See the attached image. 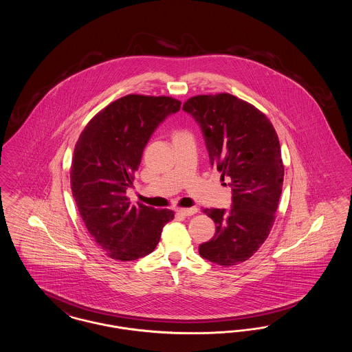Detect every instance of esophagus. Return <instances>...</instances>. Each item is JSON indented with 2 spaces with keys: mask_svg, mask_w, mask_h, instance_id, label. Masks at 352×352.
<instances>
[{
  "mask_svg": "<svg viewBox=\"0 0 352 352\" xmlns=\"http://www.w3.org/2000/svg\"><path fill=\"white\" fill-rule=\"evenodd\" d=\"M177 212L181 214V215H184V217H191V215H194V214L198 212V208H197V207H191V208H178Z\"/></svg>",
  "mask_w": 352,
  "mask_h": 352,
  "instance_id": "34e87169",
  "label": "esophagus"
}]
</instances>
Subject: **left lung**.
I'll return each instance as SVG.
<instances>
[{"label": "left lung", "mask_w": 352, "mask_h": 352, "mask_svg": "<svg viewBox=\"0 0 352 352\" xmlns=\"http://www.w3.org/2000/svg\"><path fill=\"white\" fill-rule=\"evenodd\" d=\"M184 111L201 125L211 166L232 190L230 211L203 210L217 232L199 253L218 265H237L264 244L276 219L284 182L278 135L261 111L227 92L192 96Z\"/></svg>", "instance_id": "1"}]
</instances>
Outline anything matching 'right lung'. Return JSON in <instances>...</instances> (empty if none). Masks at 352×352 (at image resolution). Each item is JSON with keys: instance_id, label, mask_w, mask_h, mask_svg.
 <instances>
[{"instance_id": "obj_1", "label": "right lung", "mask_w": 352, "mask_h": 352, "mask_svg": "<svg viewBox=\"0 0 352 352\" xmlns=\"http://www.w3.org/2000/svg\"><path fill=\"white\" fill-rule=\"evenodd\" d=\"M170 96L126 95L89 120L76 141L69 182L95 243L113 260L132 261L157 247L171 210L132 206L125 195L155 128L178 112Z\"/></svg>"}]
</instances>
